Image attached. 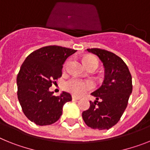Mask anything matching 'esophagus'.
I'll return each mask as SVG.
<instances>
[{"mask_svg": "<svg viewBox=\"0 0 150 150\" xmlns=\"http://www.w3.org/2000/svg\"><path fill=\"white\" fill-rule=\"evenodd\" d=\"M71 98H72V100H79L80 99V98H78V97L75 96H72L71 97Z\"/></svg>", "mask_w": 150, "mask_h": 150, "instance_id": "1", "label": "esophagus"}]
</instances>
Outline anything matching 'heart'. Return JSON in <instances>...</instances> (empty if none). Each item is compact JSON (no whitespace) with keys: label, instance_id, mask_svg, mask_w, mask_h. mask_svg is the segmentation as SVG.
<instances>
[{"label":"heart","instance_id":"b5f03b06","mask_svg":"<svg viewBox=\"0 0 150 150\" xmlns=\"http://www.w3.org/2000/svg\"><path fill=\"white\" fill-rule=\"evenodd\" d=\"M85 65L88 69L94 68L97 69L98 66V60L96 57L93 56H87L84 58ZM69 60L65 62L64 66L67 67ZM94 88L92 81L89 80H81V79H77V78H72L69 79L64 85V88L65 91H67L71 94H74L75 96H81L88 92V91H91Z\"/></svg>","mask_w":150,"mask_h":150}]
</instances>
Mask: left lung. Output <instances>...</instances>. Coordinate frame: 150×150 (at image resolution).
<instances>
[{"label": "left lung", "mask_w": 150, "mask_h": 150, "mask_svg": "<svg viewBox=\"0 0 150 150\" xmlns=\"http://www.w3.org/2000/svg\"><path fill=\"white\" fill-rule=\"evenodd\" d=\"M89 52L98 56L105 69L102 85L91 93L96 98L90 108L82 112V118L89 127L109 129L118 123L127 107L132 93L131 74L121 58L108 50L92 48Z\"/></svg>", "instance_id": "1"}]
</instances>
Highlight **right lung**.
I'll list each match as a JSON object with an SVG mask.
<instances>
[{
	"instance_id": "obj_1",
	"label": "right lung",
	"mask_w": 150,
	"mask_h": 150,
	"mask_svg": "<svg viewBox=\"0 0 150 150\" xmlns=\"http://www.w3.org/2000/svg\"><path fill=\"white\" fill-rule=\"evenodd\" d=\"M76 50L48 46L35 50L26 58L17 77V97L23 112L36 125L54 124L62 114V107L71 101V94L55 96L49 88L62 75V65Z\"/></svg>"
}]
</instances>
